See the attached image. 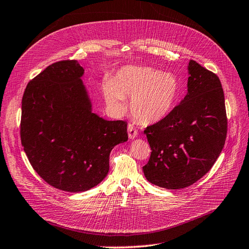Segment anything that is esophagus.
Masks as SVG:
<instances>
[{"label": "esophagus", "mask_w": 249, "mask_h": 249, "mask_svg": "<svg viewBox=\"0 0 249 249\" xmlns=\"http://www.w3.org/2000/svg\"><path fill=\"white\" fill-rule=\"evenodd\" d=\"M128 136H129V139H134L136 135H138V130L135 129V127L132 124H128Z\"/></svg>", "instance_id": "1"}]
</instances>
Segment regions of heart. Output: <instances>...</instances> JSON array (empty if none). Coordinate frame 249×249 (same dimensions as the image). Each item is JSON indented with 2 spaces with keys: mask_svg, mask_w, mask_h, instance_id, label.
<instances>
[{
  "mask_svg": "<svg viewBox=\"0 0 249 249\" xmlns=\"http://www.w3.org/2000/svg\"><path fill=\"white\" fill-rule=\"evenodd\" d=\"M102 94L109 108L117 114L125 110V98H131L133 117L142 124H152L173 110L180 95V82L168 72L129 65L119 69L113 79L103 82Z\"/></svg>",
  "mask_w": 249,
  "mask_h": 249,
  "instance_id": "heart-1",
  "label": "heart"
}]
</instances>
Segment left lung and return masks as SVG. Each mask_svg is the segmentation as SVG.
I'll list each match as a JSON object with an SVG mask.
<instances>
[{
  "instance_id": "left-lung-1",
  "label": "left lung",
  "mask_w": 249,
  "mask_h": 249,
  "mask_svg": "<svg viewBox=\"0 0 249 249\" xmlns=\"http://www.w3.org/2000/svg\"><path fill=\"white\" fill-rule=\"evenodd\" d=\"M188 93L164 119L147 126L146 179L167 189L188 187L205 176L226 142L228 118L218 76L190 61Z\"/></svg>"
}]
</instances>
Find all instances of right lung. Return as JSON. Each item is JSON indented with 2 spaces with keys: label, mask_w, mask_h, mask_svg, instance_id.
I'll return each mask as SVG.
<instances>
[{
  "label": "right lung",
  "mask_w": 249,
  "mask_h": 249,
  "mask_svg": "<svg viewBox=\"0 0 249 249\" xmlns=\"http://www.w3.org/2000/svg\"><path fill=\"white\" fill-rule=\"evenodd\" d=\"M76 60L47 66L21 99L20 141L35 172L67 192L89 190L107 177L109 153L128 140L127 123L92 113Z\"/></svg>",
  "instance_id": "add662e5"
}]
</instances>
